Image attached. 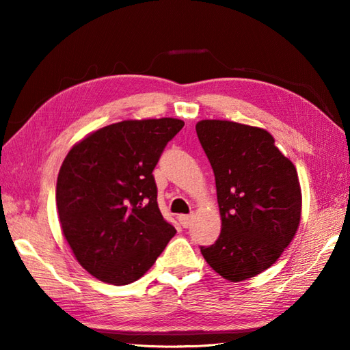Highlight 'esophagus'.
<instances>
[{"label": "esophagus", "mask_w": 350, "mask_h": 350, "mask_svg": "<svg viewBox=\"0 0 350 350\" xmlns=\"http://www.w3.org/2000/svg\"><path fill=\"white\" fill-rule=\"evenodd\" d=\"M192 215H180L179 217V222H180V226L183 227V228H188L189 226H191V221H192Z\"/></svg>", "instance_id": "esophagus-1"}]
</instances>
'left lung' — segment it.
Instances as JSON below:
<instances>
[{
    "instance_id": "obj_1",
    "label": "left lung",
    "mask_w": 350,
    "mask_h": 350,
    "mask_svg": "<svg viewBox=\"0 0 350 350\" xmlns=\"http://www.w3.org/2000/svg\"><path fill=\"white\" fill-rule=\"evenodd\" d=\"M196 131L213 170L221 213L219 237L200 250L222 278L256 277L277 262L298 230V173L265 129L202 120Z\"/></svg>"
}]
</instances>
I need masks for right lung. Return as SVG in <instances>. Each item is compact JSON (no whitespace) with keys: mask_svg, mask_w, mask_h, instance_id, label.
I'll use <instances>...</instances> for the list:
<instances>
[{"mask_svg":"<svg viewBox=\"0 0 350 350\" xmlns=\"http://www.w3.org/2000/svg\"><path fill=\"white\" fill-rule=\"evenodd\" d=\"M177 118L124 120L72 147L57 179V209L79 265L114 286L150 269L176 228L158 207L153 170L183 128Z\"/></svg>","mask_w":350,"mask_h":350,"instance_id":"right-lung-1","label":"right lung"}]
</instances>
